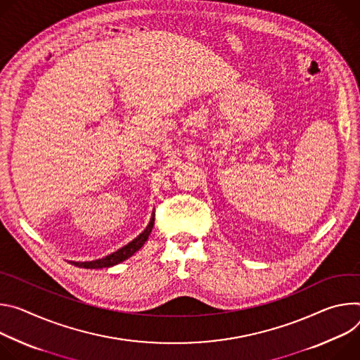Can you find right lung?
Returning a JSON list of instances; mask_svg holds the SVG:
<instances>
[{"instance_id":"add662e5","label":"right lung","mask_w":360,"mask_h":360,"mask_svg":"<svg viewBox=\"0 0 360 360\" xmlns=\"http://www.w3.org/2000/svg\"><path fill=\"white\" fill-rule=\"evenodd\" d=\"M153 224H154V213H153L147 227L136 238H133V240L129 245L123 246L122 249H118L117 252H114L111 255H107L101 259H96V260H90V262H74V260H71L70 263L77 266V267H84V269H103V267H111V266L122 263V262L127 260L129 257H131L136 252H139L143 248V245L147 242V238L151 233Z\"/></svg>"}]
</instances>
